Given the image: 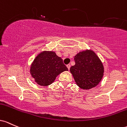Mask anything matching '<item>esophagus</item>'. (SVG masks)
Masks as SVG:
<instances>
[{"label": "esophagus", "mask_w": 127, "mask_h": 127, "mask_svg": "<svg viewBox=\"0 0 127 127\" xmlns=\"http://www.w3.org/2000/svg\"><path fill=\"white\" fill-rule=\"evenodd\" d=\"M66 66H67V68H68V70H69V68H70V67H71V65H70V64H68V65H66Z\"/></svg>", "instance_id": "1"}]
</instances>
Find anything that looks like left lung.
<instances>
[{"instance_id":"obj_1","label":"left lung","mask_w":127,"mask_h":127,"mask_svg":"<svg viewBox=\"0 0 127 127\" xmlns=\"http://www.w3.org/2000/svg\"><path fill=\"white\" fill-rule=\"evenodd\" d=\"M74 61L75 65L69 70L77 85L86 90L97 86L102 79L104 68L96 54L92 50H86L78 53Z\"/></svg>"}]
</instances>
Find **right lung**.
<instances>
[{
    "label": "right lung",
    "instance_id": "obj_1",
    "mask_svg": "<svg viewBox=\"0 0 127 127\" xmlns=\"http://www.w3.org/2000/svg\"><path fill=\"white\" fill-rule=\"evenodd\" d=\"M68 71L62 58L53 51H44L37 55L30 68L31 76L38 85L47 86L54 82L61 72Z\"/></svg>",
    "mask_w": 127,
    "mask_h": 127
}]
</instances>
